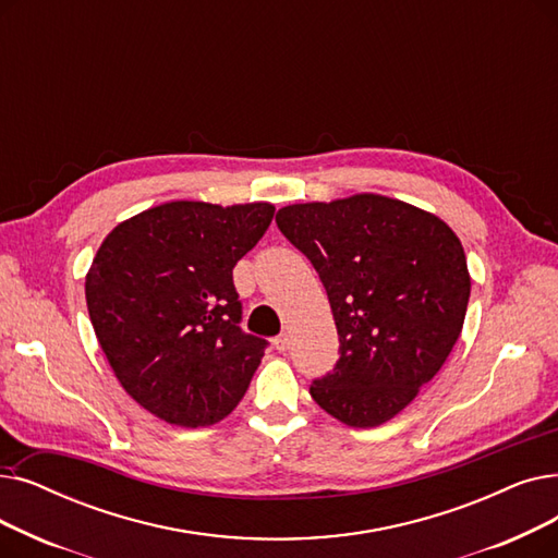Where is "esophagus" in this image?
I'll use <instances>...</instances> for the list:
<instances>
[{
  "mask_svg": "<svg viewBox=\"0 0 558 558\" xmlns=\"http://www.w3.org/2000/svg\"><path fill=\"white\" fill-rule=\"evenodd\" d=\"M274 347H276V351L284 353V351L289 349V337H287V335H278V337L274 339Z\"/></svg>",
  "mask_w": 558,
  "mask_h": 558,
  "instance_id": "esophagus-1",
  "label": "esophagus"
}]
</instances>
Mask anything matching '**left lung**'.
<instances>
[{
    "instance_id": "1",
    "label": "left lung",
    "mask_w": 558,
    "mask_h": 558,
    "mask_svg": "<svg viewBox=\"0 0 558 558\" xmlns=\"http://www.w3.org/2000/svg\"><path fill=\"white\" fill-rule=\"evenodd\" d=\"M276 223L317 269L339 335L337 365L312 380V399L347 426L392 420L463 330V244L435 214L376 193L289 205Z\"/></svg>"
}]
</instances>
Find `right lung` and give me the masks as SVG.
<instances>
[{"mask_svg":"<svg viewBox=\"0 0 558 558\" xmlns=\"http://www.w3.org/2000/svg\"><path fill=\"white\" fill-rule=\"evenodd\" d=\"M274 211L175 201L102 241L86 276L90 324L120 385L155 417L211 426L244 399L269 342L239 328L232 269Z\"/></svg>","mask_w":558,"mask_h":558,"instance_id":"right-lung-1","label":"right lung"}]
</instances>
